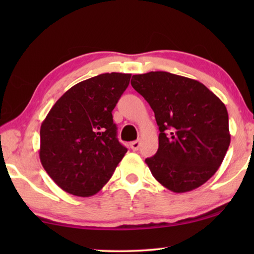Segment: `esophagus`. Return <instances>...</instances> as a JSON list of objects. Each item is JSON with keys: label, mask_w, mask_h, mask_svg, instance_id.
Returning a JSON list of instances; mask_svg holds the SVG:
<instances>
[{"label": "esophagus", "mask_w": 254, "mask_h": 254, "mask_svg": "<svg viewBox=\"0 0 254 254\" xmlns=\"http://www.w3.org/2000/svg\"><path fill=\"white\" fill-rule=\"evenodd\" d=\"M140 141H133V142H130V148L133 149V150H137L138 148H140Z\"/></svg>", "instance_id": "1"}]
</instances>
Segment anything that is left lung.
<instances>
[{
	"instance_id": "left-lung-1",
	"label": "left lung",
	"mask_w": 254,
	"mask_h": 254,
	"mask_svg": "<svg viewBox=\"0 0 254 254\" xmlns=\"http://www.w3.org/2000/svg\"><path fill=\"white\" fill-rule=\"evenodd\" d=\"M158 125V150L145 159L158 183L175 193L203 185L220 168L229 144L227 107L195 79L166 71L133 75Z\"/></svg>"
}]
</instances>
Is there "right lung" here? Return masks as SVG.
<instances>
[{
	"label": "right lung",
	"instance_id": "1",
	"mask_svg": "<svg viewBox=\"0 0 254 254\" xmlns=\"http://www.w3.org/2000/svg\"><path fill=\"white\" fill-rule=\"evenodd\" d=\"M130 74H100L59 98L40 127V162L57 185L77 196L103 189L127 152L112 111Z\"/></svg>",
	"mask_w": 254,
	"mask_h": 254
}]
</instances>
